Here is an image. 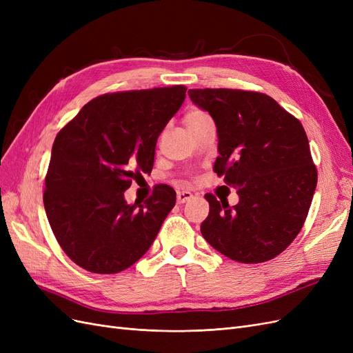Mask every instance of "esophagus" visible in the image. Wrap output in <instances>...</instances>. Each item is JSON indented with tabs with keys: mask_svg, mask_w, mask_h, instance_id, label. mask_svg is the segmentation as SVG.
<instances>
[{
	"mask_svg": "<svg viewBox=\"0 0 353 353\" xmlns=\"http://www.w3.org/2000/svg\"><path fill=\"white\" fill-rule=\"evenodd\" d=\"M190 199H193V194H191L190 191H178L176 193V201L179 205H183V203L188 201Z\"/></svg>",
	"mask_w": 353,
	"mask_h": 353,
	"instance_id": "34e87169",
	"label": "esophagus"
}]
</instances>
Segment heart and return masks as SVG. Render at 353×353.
Returning <instances> with one entry per match:
<instances>
[{
    "mask_svg": "<svg viewBox=\"0 0 353 353\" xmlns=\"http://www.w3.org/2000/svg\"><path fill=\"white\" fill-rule=\"evenodd\" d=\"M208 121H212L210 116L201 109H191L185 113V117H184V122H185L187 128L196 126V125H200V123L208 122Z\"/></svg>",
    "mask_w": 353,
    "mask_h": 353,
    "instance_id": "heart-1",
    "label": "heart"
}]
</instances>
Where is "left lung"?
I'll list each match as a JSON object with an SVG mask.
<instances>
[{"mask_svg":"<svg viewBox=\"0 0 353 353\" xmlns=\"http://www.w3.org/2000/svg\"><path fill=\"white\" fill-rule=\"evenodd\" d=\"M216 123L213 170L237 188L239 205L206 194L205 240L241 263L274 259L296 239L316 188V166L301 121L270 95L231 88L188 90Z\"/></svg>","mask_w":353,"mask_h":353,"instance_id":"8db88e82","label":"left lung"}]
</instances>
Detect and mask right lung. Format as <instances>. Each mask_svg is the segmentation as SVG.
<instances>
[{
    "label": "right lung",
    "instance_id": "obj_1",
    "mask_svg": "<svg viewBox=\"0 0 353 353\" xmlns=\"http://www.w3.org/2000/svg\"><path fill=\"white\" fill-rule=\"evenodd\" d=\"M184 85L104 94L61 128L46 175L44 208L69 258L94 274L130 268L148 250L176 201L160 184L144 205L123 191L150 174L159 134L185 99Z\"/></svg>",
    "mask_w": 353,
    "mask_h": 353
}]
</instances>
